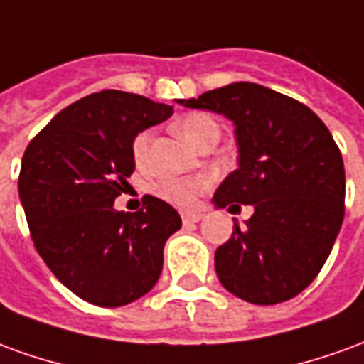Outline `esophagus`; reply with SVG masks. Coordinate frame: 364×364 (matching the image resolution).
<instances>
[{
  "instance_id": "obj_1",
  "label": "esophagus",
  "mask_w": 364,
  "mask_h": 364,
  "mask_svg": "<svg viewBox=\"0 0 364 364\" xmlns=\"http://www.w3.org/2000/svg\"><path fill=\"white\" fill-rule=\"evenodd\" d=\"M181 218L185 224H191V222H198L203 218V214L200 213H181Z\"/></svg>"
}]
</instances>
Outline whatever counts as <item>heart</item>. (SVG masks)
<instances>
[{"label":"heart","mask_w":364,"mask_h":364,"mask_svg":"<svg viewBox=\"0 0 364 364\" xmlns=\"http://www.w3.org/2000/svg\"><path fill=\"white\" fill-rule=\"evenodd\" d=\"M177 128L193 146H200L206 140H210L213 136H220V128L205 112H189L185 114L179 122ZM148 146H150V132H140L134 138L132 144V154H134L136 161H144L146 154H148ZM210 179L206 175H198V177H189V179H183V177H164L154 185L156 195L161 197L167 203L177 206H193L197 197L203 191L208 187Z\"/></svg>","instance_id":"b5f03b06"}]
</instances>
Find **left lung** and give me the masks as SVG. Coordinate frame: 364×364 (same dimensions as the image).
Segmentation results:
<instances>
[{"label": "left lung", "instance_id": "obj_1", "mask_svg": "<svg viewBox=\"0 0 364 364\" xmlns=\"http://www.w3.org/2000/svg\"><path fill=\"white\" fill-rule=\"evenodd\" d=\"M234 122L237 169L214 208L252 205L214 253L222 287L259 306L290 300L316 279L343 222L345 169L328 127L306 105L250 82L177 99ZM240 208V206H237Z\"/></svg>", "mask_w": 364, "mask_h": 364}]
</instances>
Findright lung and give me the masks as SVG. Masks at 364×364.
Returning <instances> with one entry per match:
<instances>
[{"label": "right lung", "instance_id": "right-lung-1", "mask_svg": "<svg viewBox=\"0 0 364 364\" xmlns=\"http://www.w3.org/2000/svg\"><path fill=\"white\" fill-rule=\"evenodd\" d=\"M171 114V105L107 90L60 111L25 150L19 198L36 252L85 302L130 304L158 282L181 216L150 195L138 213L117 210L114 198L134 171L136 136Z\"/></svg>", "mask_w": 364, "mask_h": 364}]
</instances>
